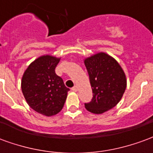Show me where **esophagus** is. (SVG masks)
I'll list each match as a JSON object with an SVG mask.
<instances>
[{
    "label": "esophagus",
    "mask_w": 153,
    "mask_h": 153,
    "mask_svg": "<svg viewBox=\"0 0 153 153\" xmlns=\"http://www.w3.org/2000/svg\"><path fill=\"white\" fill-rule=\"evenodd\" d=\"M71 90H72V91H74V92H77V91H78V87L77 86L73 87V88H71Z\"/></svg>",
    "instance_id": "1"
}]
</instances>
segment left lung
I'll use <instances>...</instances> for the list:
<instances>
[{
  "mask_svg": "<svg viewBox=\"0 0 153 153\" xmlns=\"http://www.w3.org/2000/svg\"><path fill=\"white\" fill-rule=\"evenodd\" d=\"M93 90V98L84 103L86 109L102 114L120 101L126 88V78L118 62L107 54H96L84 60Z\"/></svg>",
  "mask_w": 153,
  "mask_h": 153,
  "instance_id": "obj_1",
  "label": "left lung"
}]
</instances>
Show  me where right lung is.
I'll use <instances>...</instances> for the list:
<instances>
[{
	"instance_id": "add662e5",
	"label": "right lung",
	"mask_w": 153,
	"mask_h": 153,
	"mask_svg": "<svg viewBox=\"0 0 153 153\" xmlns=\"http://www.w3.org/2000/svg\"><path fill=\"white\" fill-rule=\"evenodd\" d=\"M59 61V58L51 56L39 57L28 67L22 78L25 100L32 109L46 116L60 112L70 90L55 72Z\"/></svg>"
}]
</instances>
